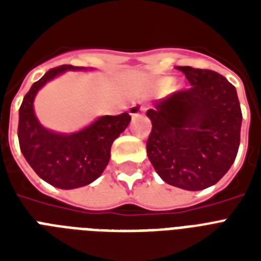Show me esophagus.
I'll use <instances>...</instances> for the list:
<instances>
[{
    "mask_svg": "<svg viewBox=\"0 0 261 261\" xmlns=\"http://www.w3.org/2000/svg\"><path fill=\"white\" fill-rule=\"evenodd\" d=\"M145 111H146L145 106H142V104H134V106L130 108V115L133 118H137V116H139V115L142 114V112H145Z\"/></svg>",
    "mask_w": 261,
    "mask_h": 261,
    "instance_id": "esophagus-1",
    "label": "esophagus"
}]
</instances>
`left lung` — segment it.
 <instances>
[{
  "mask_svg": "<svg viewBox=\"0 0 261 261\" xmlns=\"http://www.w3.org/2000/svg\"><path fill=\"white\" fill-rule=\"evenodd\" d=\"M190 87L155 101L146 115L147 157L164 181L182 190L214 186L234 163L243 114L236 88L208 69L176 66Z\"/></svg>",
  "mask_w": 261,
  "mask_h": 261,
  "instance_id": "obj_1",
  "label": "left lung"
}]
</instances>
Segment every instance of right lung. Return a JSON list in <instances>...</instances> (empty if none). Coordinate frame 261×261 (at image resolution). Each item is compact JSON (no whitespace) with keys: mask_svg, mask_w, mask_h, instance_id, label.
Here are the masks:
<instances>
[{"mask_svg":"<svg viewBox=\"0 0 261 261\" xmlns=\"http://www.w3.org/2000/svg\"><path fill=\"white\" fill-rule=\"evenodd\" d=\"M84 67L62 65L47 71L31 87L18 111V143L22 155L39 177L62 190L79 188L102 173L111 157V146L131 120L128 112L101 116L74 134H59L44 128L34 112L38 90L65 70Z\"/></svg>","mask_w":261,"mask_h":261,"instance_id":"1","label":"right lung"}]
</instances>
